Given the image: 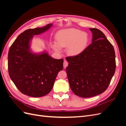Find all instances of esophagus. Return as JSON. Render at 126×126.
Wrapping results in <instances>:
<instances>
[{"label":"esophagus","instance_id":"esophagus-1","mask_svg":"<svg viewBox=\"0 0 126 126\" xmlns=\"http://www.w3.org/2000/svg\"><path fill=\"white\" fill-rule=\"evenodd\" d=\"M68 63L67 62V61L64 60V62H63V68H66L67 67V66H68Z\"/></svg>","mask_w":126,"mask_h":126}]
</instances>
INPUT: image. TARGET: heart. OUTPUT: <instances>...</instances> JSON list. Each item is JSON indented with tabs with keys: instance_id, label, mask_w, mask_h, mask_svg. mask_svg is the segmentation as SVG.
<instances>
[{
	"instance_id": "1",
	"label": "heart",
	"mask_w": 126,
	"mask_h": 126,
	"mask_svg": "<svg viewBox=\"0 0 126 126\" xmlns=\"http://www.w3.org/2000/svg\"><path fill=\"white\" fill-rule=\"evenodd\" d=\"M57 44L55 48L59 50L60 48H67L68 54L75 56L80 54L85 49L89 40L88 34L75 28L61 30L56 35Z\"/></svg>"
}]
</instances>
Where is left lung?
I'll list each match as a JSON object with an SVG mask.
<instances>
[{
	"label": "left lung",
	"mask_w": 126,
	"mask_h": 126,
	"mask_svg": "<svg viewBox=\"0 0 126 126\" xmlns=\"http://www.w3.org/2000/svg\"><path fill=\"white\" fill-rule=\"evenodd\" d=\"M92 43L80 54L66 57V72L71 90L82 98L104 93L116 70V56L112 44L97 28H90Z\"/></svg>",
	"instance_id": "1"
}]
</instances>
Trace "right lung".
Wrapping results in <instances>:
<instances>
[{"mask_svg": "<svg viewBox=\"0 0 126 126\" xmlns=\"http://www.w3.org/2000/svg\"><path fill=\"white\" fill-rule=\"evenodd\" d=\"M52 26L29 29L21 33L10 46L8 55L10 78L21 93L32 97H43L52 90L63 59H56L47 52L33 54L30 42L33 35L47 31Z\"/></svg>", "mask_w": 126, "mask_h": 126, "instance_id": "right-lung-1", "label": "right lung"}]
</instances>
